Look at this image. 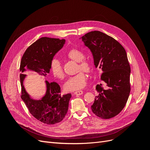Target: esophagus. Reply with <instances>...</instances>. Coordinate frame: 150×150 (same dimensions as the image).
Listing matches in <instances>:
<instances>
[{
	"instance_id": "esophagus-1",
	"label": "esophagus",
	"mask_w": 150,
	"mask_h": 150,
	"mask_svg": "<svg viewBox=\"0 0 150 150\" xmlns=\"http://www.w3.org/2000/svg\"><path fill=\"white\" fill-rule=\"evenodd\" d=\"M83 94V91H77L74 92V94L76 95H82Z\"/></svg>"
}]
</instances>
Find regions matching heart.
<instances>
[{
  "instance_id": "b5f03b06",
  "label": "heart",
  "mask_w": 150,
  "mask_h": 150,
  "mask_svg": "<svg viewBox=\"0 0 150 150\" xmlns=\"http://www.w3.org/2000/svg\"><path fill=\"white\" fill-rule=\"evenodd\" d=\"M66 56L71 59L78 62V71H83L89 73L92 71V64L87 59H85L84 54L79 49H71L66 54ZM51 72L56 78L62 79L64 78V73L61 62L57 59H54L51 63ZM86 81V76L84 72H80L77 74L70 77L64 85V88L66 91H74L84 87Z\"/></svg>"
}]
</instances>
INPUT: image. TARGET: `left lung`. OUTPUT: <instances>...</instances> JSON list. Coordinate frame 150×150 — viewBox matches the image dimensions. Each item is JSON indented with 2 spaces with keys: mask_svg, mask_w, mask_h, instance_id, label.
<instances>
[{
  "mask_svg": "<svg viewBox=\"0 0 150 150\" xmlns=\"http://www.w3.org/2000/svg\"><path fill=\"white\" fill-rule=\"evenodd\" d=\"M81 39L91 51L95 67L103 72L92 111L102 119L111 118L125 108L130 93L131 69L126 52L116 40L100 31L89 32Z\"/></svg>",
  "mask_w": 150,
  "mask_h": 150,
  "instance_id": "obj_1",
  "label": "left lung"
}]
</instances>
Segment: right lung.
Returning a JSON list of instances; mask_svg holds the SVG:
<instances>
[{
  "instance_id": "obj_1",
  "label": "right lung",
  "mask_w": 150,
  "mask_h": 150,
  "mask_svg": "<svg viewBox=\"0 0 150 150\" xmlns=\"http://www.w3.org/2000/svg\"><path fill=\"white\" fill-rule=\"evenodd\" d=\"M65 39L41 38L26 49L20 65L21 98L30 114L43 123L54 125L66 116L71 98V94H61V88L56 82L45 81L46 92L40 99L31 98L27 93L23 82L27 70L36 72L46 77L49 73L54 56L64 46Z\"/></svg>"
}]
</instances>
